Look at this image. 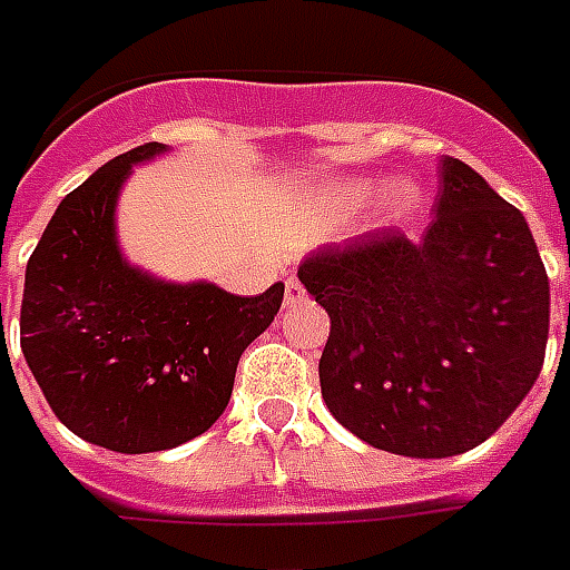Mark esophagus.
<instances>
[{"label": "esophagus", "instance_id": "34e87169", "mask_svg": "<svg viewBox=\"0 0 570 570\" xmlns=\"http://www.w3.org/2000/svg\"><path fill=\"white\" fill-rule=\"evenodd\" d=\"M304 297V285H301L297 278H288V282H285V304H301Z\"/></svg>", "mask_w": 570, "mask_h": 570}]
</instances>
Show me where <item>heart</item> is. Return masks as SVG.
Wrapping results in <instances>:
<instances>
[{"label": "heart", "mask_w": 570, "mask_h": 570, "mask_svg": "<svg viewBox=\"0 0 570 570\" xmlns=\"http://www.w3.org/2000/svg\"><path fill=\"white\" fill-rule=\"evenodd\" d=\"M368 196V184H350V187L341 189V199L346 205H358V202H365ZM417 205V189L411 187V184H402V187L393 189V208L395 212H411Z\"/></svg>", "instance_id": "heart-1"}]
</instances>
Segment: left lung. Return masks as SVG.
Instances as JSON below:
<instances>
[{"instance_id": "obj_1", "label": "left lung", "mask_w": 570, "mask_h": 570, "mask_svg": "<svg viewBox=\"0 0 570 570\" xmlns=\"http://www.w3.org/2000/svg\"><path fill=\"white\" fill-rule=\"evenodd\" d=\"M433 214L417 242L377 229L297 269L331 316L325 405L402 458H454L498 433L534 386L550 334V278L522 212L445 156Z\"/></svg>"}]
</instances>
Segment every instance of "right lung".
<instances>
[{"label": "right lung", "instance_id": "1", "mask_svg": "<svg viewBox=\"0 0 570 570\" xmlns=\"http://www.w3.org/2000/svg\"><path fill=\"white\" fill-rule=\"evenodd\" d=\"M165 144L116 156L60 202L27 261L20 350L58 421L119 454L177 448L212 426L233 395L245 346L282 306L276 282L239 297L212 282H165L116 242V199L131 165Z\"/></svg>", "mask_w": 570, "mask_h": 570}]
</instances>
